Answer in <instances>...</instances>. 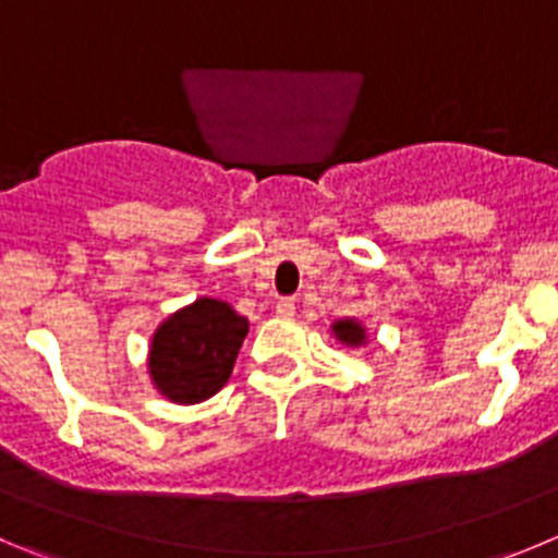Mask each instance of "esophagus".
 <instances>
[{"instance_id":"1","label":"esophagus","mask_w":558,"mask_h":558,"mask_svg":"<svg viewBox=\"0 0 558 558\" xmlns=\"http://www.w3.org/2000/svg\"><path fill=\"white\" fill-rule=\"evenodd\" d=\"M275 314H278L280 319H291V316H294V300H291V296L278 300V305H275Z\"/></svg>"}]
</instances>
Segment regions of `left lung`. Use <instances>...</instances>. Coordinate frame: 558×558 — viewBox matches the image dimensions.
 Here are the masks:
<instances>
[{
  "instance_id": "obj_1",
  "label": "left lung",
  "mask_w": 558,
  "mask_h": 558,
  "mask_svg": "<svg viewBox=\"0 0 558 558\" xmlns=\"http://www.w3.org/2000/svg\"><path fill=\"white\" fill-rule=\"evenodd\" d=\"M332 336L347 347H363L366 343V327L355 319H338L332 325Z\"/></svg>"
}]
</instances>
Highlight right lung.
Listing matches in <instances>:
<instances>
[{
    "mask_svg": "<svg viewBox=\"0 0 558 558\" xmlns=\"http://www.w3.org/2000/svg\"><path fill=\"white\" fill-rule=\"evenodd\" d=\"M247 327L244 316L211 296L170 314L150 338L148 374L154 388L179 404L215 397L231 377Z\"/></svg>",
    "mask_w": 558,
    "mask_h": 558,
    "instance_id": "add662e5",
    "label": "right lung"
}]
</instances>
